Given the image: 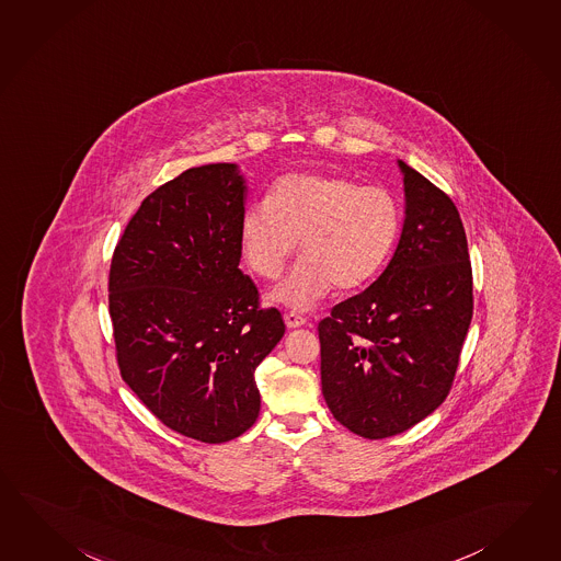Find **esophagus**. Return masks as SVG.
Segmentation results:
<instances>
[{"mask_svg":"<svg viewBox=\"0 0 561 561\" xmlns=\"http://www.w3.org/2000/svg\"><path fill=\"white\" fill-rule=\"evenodd\" d=\"M285 323H287L288 329H297V327L307 325V319L300 317L299 313H295V311H290V313L285 314Z\"/></svg>","mask_w":561,"mask_h":561,"instance_id":"1","label":"esophagus"}]
</instances>
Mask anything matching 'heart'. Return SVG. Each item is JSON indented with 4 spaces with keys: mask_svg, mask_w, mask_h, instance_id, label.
Listing matches in <instances>:
<instances>
[{
    "mask_svg": "<svg viewBox=\"0 0 561 561\" xmlns=\"http://www.w3.org/2000/svg\"><path fill=\"white\" fill-rule=\"evenodd\" d=\"M400 230V204L381 185L343 175L293 173L274 183L268 199L250 204L238 240L254 273L273 280L300 240L305 254L268 299L307 311L337 285L364 287L386 264Z\"/></svg>",
    "mask_w": 561,
    "mask_h": 561,
    "instance_id": "1",
    "label": "heart"
}]
</instances>
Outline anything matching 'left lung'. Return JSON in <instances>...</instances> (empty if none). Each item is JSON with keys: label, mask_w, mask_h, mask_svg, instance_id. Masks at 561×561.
<instances>
[{"label": "left lung", "mask_w": 561, "mask_h": 561, "mask_svg": "<svg viewBox=\"0 0 561 561\" xmlns=\"http://www.w3.org/2000/svg\"><path fill=\"white\" fill-rule=\"evenodd\" d=\"M404 226L374 285L319 323L321 388L339 424L369 440L443 404L472 319L469 244L453 199L398 159Z\"/></svg>", "instance_id": "obj_1"}]
</instances>
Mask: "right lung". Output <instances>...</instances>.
Instances as JSON below:
<instances>
[{
    "label": "right lung",
    "mask_w": 561,
    "mask_h": 561,
    "mask_svg": "<svg viewBox=\"0 0 561 561\" xmlns=\"http://www.w3.org/2000/svg\"><path fill=\"white\" fill-rule=\"evenodd\" d=\"M244 197L236 163L183 171L145 197L111 262L121 376L168 428L199 443H228L256 422L254 371L285 335L238 268Z\"/></svg>",
    "instance_id": "1"
}]
</instances>
